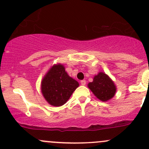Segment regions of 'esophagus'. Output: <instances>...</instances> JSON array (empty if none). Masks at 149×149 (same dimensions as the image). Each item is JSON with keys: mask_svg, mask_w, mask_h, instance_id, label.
<instances>
[{"mask_svg": "<svg viewBox=\"0 0 149 149\" xmlns=\"http://www.w3.org/2000/svg\"><path fill=\"white\" fill-rule=\"evenodd\" d=\"M86 81H85V80H82V81H81V85L85 86V85H86Z\"/></svg>", "mask_w": 149, "mask_h": 149, "instance_id": "34e87169", "label": "esophagus"}]
</instances>
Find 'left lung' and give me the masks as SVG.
Masks as SVG:
<instances>
[{"instance_id": "left-lung-1", "label": "left lung", "mask_w": 149, "mask_h": 149, "mask_svg": "<svg viewBox=\"0 0 149 149\" xmlns=\"http://www.w3.org/2000/svg\"><path fill=\"white\" fill-rule=\"evenodd\" d=\"M88 87L93 94L102 102H107L116 93V86L108 75L104 72H99L94 76L92 82L88 84Z\"/></svg>"}]
</instances>
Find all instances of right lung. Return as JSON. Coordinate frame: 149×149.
<instances>
[{"label": "right lung", "mask_w": 149, "mask_h": 149, "mask_svg": "<svg viewBox=\"0 0 149 149\" xmlns=\"http://www.w3.org/2000/svg\"><path fill=\"white\" fill-rule=\"evenodd\" d=\"M77 81L68 76L63 64H55L49 69L41 82V91L50 105L61 107L67 102L79 87Z\"/></svg>", "instance_id": "add662e5"}]
</instances>
